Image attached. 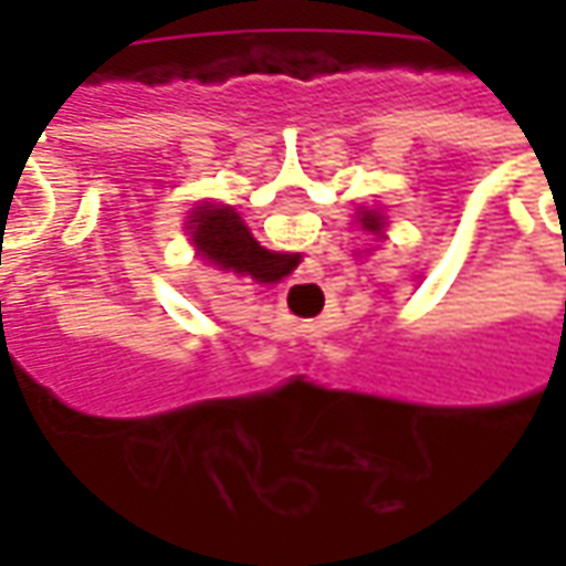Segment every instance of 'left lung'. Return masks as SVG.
I'll return each instance as SVG.
<instances>
[{
    "mask_svg": "<svg viewBox=\"0 0 566 566\" xmlns=\"http://www.w3.org/2000/svg\"><path fill=\"white\" fill-rule=\"evenodd\" d=\"M357 223L373 235L385 233V214L379 209H360L357 211Z\"/></svg>",
    "mask_w": 566,
    "mask_h": 566,
    "instance_id": "1",
    "label": "left lung"
}]
</instances>
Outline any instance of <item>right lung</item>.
Masks as SVG:
<instances>
[{
  "label": "right lung",
  "instance_id": "add662e5",
  "mask_svg": "<svg viewBox=\"0 0 566 566\" xmlns=\"http://www.w3.org/2000/svg\"><path fill=\"white\" fill-rule=\"evenodd\" d=\"M187 230L193 235V245L202 260L214 263L218 270L251 275L260 284L282 282L300 263V254H282V251H266L258 239L251 235L239 211L230 206H199L190 211Z\"/></svg>",
  "mask_w": 566,
  "mask_h": 566
}]
</instances>
